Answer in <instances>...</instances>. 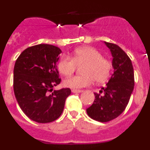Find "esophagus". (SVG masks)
<instances>
[{"mask_svg": "<svg viewBox=\"0 0 150 150\" xmlns=\"http://www.w3.org/2000/svg\"><path fill=\"white\" fill-rule=\"evenodd\" d=\"M83 90H79V89H72V92L73 93H80L82 92Z\"/></svg>", "mask_w": 150, "mask_h": 150, "instance_id": "esophagus-1", "label": "esophagus"}]
</instances>
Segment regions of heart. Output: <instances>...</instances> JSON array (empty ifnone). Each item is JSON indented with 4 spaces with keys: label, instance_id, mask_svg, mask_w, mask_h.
Segmentation results:
<instances>
[{
    "label": "heart",
    "instance_id": "obj_1",
    "mask_svg": "<svg viewBox=\"0 0 150 150\" xmlns=\"http://www.w3.org/2000/svg\"><path fill=\"white\" fill-rule=\"evenodd\" d=\"M77 65H84L82 76H74L66 79L64 85L71 88H81L89 86L91 82L98 83L105 82L110 77L112 64L110 61L104 59L100 52L93 47H81L75 50L73 57L63 55L58 62L60 74L65 76H71Z\"/></svg>",
    "mask_w": 150,
    "mask_h": 150
}]
</instances>
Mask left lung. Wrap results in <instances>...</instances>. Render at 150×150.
I'll return each mask as SVG.
<instances>
[{"label":"left lung","mask_w":150,"mask_h":150,"mask_svg":"<svg viewBox=\"0 0 150 150\" xmlns=\"http://www.w3.org/2000/svg\"><path fill=\"white\" fill-rule=\"evenodd\" d=\"M104 43L110 50L114 72L100 91L103 95L94 93L93 104L86 109L89 117L101 122L114 120L125 110L134 86V69L129 57L116 44Z\"/></svg>","instance_id":"left-lung-1"}]
</instances>
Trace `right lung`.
<instances>
[{
  "label": "right lung",
  "mask_w": 150,
  "mask_h": 150,
  "mask_svg": "<svg viewBox=\"0 0 150 150\" xmlns=\"http://www.w3.org/2000/svg\"><path fill=\"white\" fill-rule=\"evenodd\" d=\"M61 52L57 46L38 44L24 50L16 61L13 70L16 98L24 113L37 122L56 120L71 93L69 88L51 92L61 83L56 67Z\"/></svg>",
  "instance_id": "obj_1"
}]
</instances>
